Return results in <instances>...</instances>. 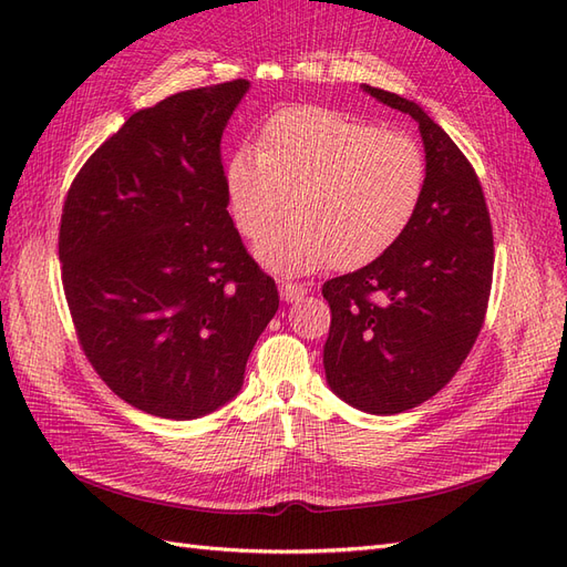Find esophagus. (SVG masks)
Instances as JSON below:
<instances>
[{
  "instance_id": "1",
  "label": "esophagus",
  "mask_w": 567,
  "mask_h": 567,
  "mask_svg": "<svg viewBox=\"0 0 567 567\" xmlns=\"http://www.w3.org/2000/svg\"><path fill=\"white\" fill-rule=\"evenodd\" d=\"M279 290H281V298L286 302H298L307 296V288L302 284H293V281H279Z\"/></svg>"
}]
</instances>
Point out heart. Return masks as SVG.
I'll use <instances>...</instances> for the list:
<instances>
[{
    "mask_svg": "<svg viewBox=\"0 0 567 567\" xmlns=\"http://www.w3.org/2000/svg\"><path fill=\"white\" fill-rule=\"evenodd\" d=\"M236 227L257 238L295 196L297 215L255 246L267 269L302 274L329 262L375 260L406 231L427 184L423 146L321 106H290L269 117L260 151H236L227 165Z\"/></svg>",
    "mask_w": 567,
    "mask_h": 567,
    "instance_id": "b5f03b06",
    "label": "heart"
}]
</instances>
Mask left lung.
<instances>
[{
	"mask_svg": "<svg viewBox=\"0 0 567 567\" xmlns=\"http://www.w3.org/2000/svg\"><path fill=\"white\" fill-rule=\"evenodd\" d=\"M362 90L419 123L427 184L406 231L367 267L329 279L326 381L369 414L431 400L461 369L485 323L494 241L473 165L435 120L379 87Z\"/></svg>",
	"mask_w": 567,
	"mask_h": 567,
	"instance_id": "left-lung-1",
	"label": "left lung"
}]
</instances>
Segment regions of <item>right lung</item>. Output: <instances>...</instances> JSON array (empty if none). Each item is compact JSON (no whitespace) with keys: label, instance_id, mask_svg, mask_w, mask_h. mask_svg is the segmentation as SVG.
Instances as JSON below:
<instances>
[{"label":"right lung","instance_id":"right-lung-1","mask_svg":"<svg viewBox=\"0 0 567 567\" xmlns=\"http://www.w3.org/2000/svg\"><path fill=\"white\" fill-rule=\"evenodd\" d=\"M248 80L136 111L75 175L61 279L90 364L120 400L192 421L244 385L279 290L229 217L221 132Z\"/></svg>","mask_w":567,"mask_h":567}]
</instances>
